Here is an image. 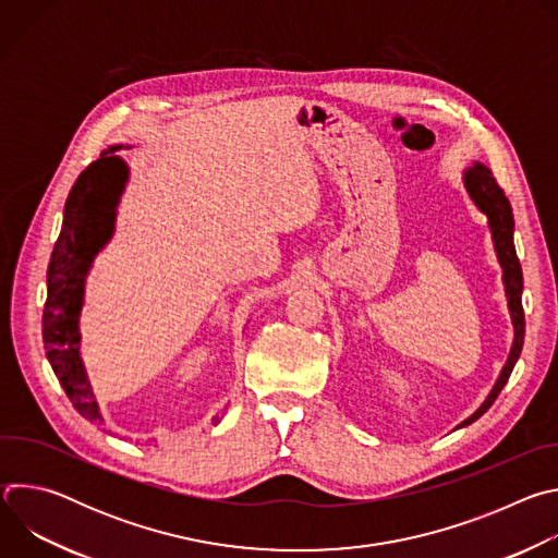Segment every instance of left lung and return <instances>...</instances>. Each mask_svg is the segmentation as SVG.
Returning <instances> with one entry per match:
<instances>
[{
  "label": "left lung",
  "instance_id": "1",
  "mask_svg": "<svg viewBox=\"0 0 558 558\" xmlns=\"http://www.w3.org/2000/svg\"><path fill=\"white\" fill-rule=\"evenodd\" d=\"M463 187H465L468 196L472 198V203L480 207V211H484L486 218H488L495 254H497V260H499L501 271H504L501 280H504V291H506L510 320H512V329H514V340H512L510 355H508L493 390L488 392V397L484 400V404L476 409L468 420H463L457 428H463V426L476 422L495 404V400L499 397L501 388L506 386V381H508V377H510V373H512V368H514V364L521 355L523 336H525V315H523V304H521L523 274H521V265H519L517 250H514V216H512L510 201L506 198L504 190L495 181L493 172L480 161H474L463 172Z\"/></svg>",
  "mask_w": 558,
  "mask_h": 558
}]
</instances>
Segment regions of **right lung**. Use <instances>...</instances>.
Listing matches in <instances>:
<instances>
[{
    "label": "right lung",
    "instance_id": "1",
    "mask_svg": "<svg viewBox=\"0 0 558 558\" xmlns=\"http://www.w3.org/2000/svg\"><path fill=\"white\" fill-rule=\"evenodd\" d=\"M121 147L104 149L97 161L78 174L68 194L61 233L48 265V298L41 320L46 357L76 413L93 424H104V417L78 355V315L84 306L86 278L95 256L112 238L117 207L130 179L128 163L117 156ZM211 422L218 424L220 417L216 415Z\"/></svg>",
    "mask_w": 558,
    "mask_h": 558
}]
</instances>
